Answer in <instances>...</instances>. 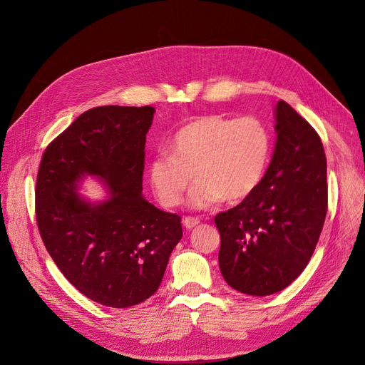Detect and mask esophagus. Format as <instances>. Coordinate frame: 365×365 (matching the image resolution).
I'll list each match as a JSON object with an SVG mask.
<instances>
[{
  "mask_svg": "<svg viewBox=\"0 0 365 365\" xmlns=\"http://www.w3.org/2000/svg\"><path fill=\"white\" fill-rule=\"evenodd\" d=\"M198 223H200V220L195 217H185L183 219V226L186 229H194L195 226H198Z\"/></svg>",
  "mask_w": 365,
  "mask_h": 365,
  "instance_id": "1",
  "label": "esophagus"
}]
</instances>
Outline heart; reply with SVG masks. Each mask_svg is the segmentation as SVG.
I'll list each match as a JSON object with an SVG mask.
<instances>
[{"label":"heart","mask_w":365,"mask_h":365,"mask_svg":"<svg viewBox=\"0 0 365 365\" xmlns=\"http://www.w3.org/2000/svg\"><path fill=\"white\" fill-rule=\"evenodd\" d=\"M272 153V136L256 117L229 118L205 115L182 127L170 153L148 164V182L164 207L182 202L190 180L189 205L207 210L222 200L238 202L259 187Z\"/></svg>","instance_id":"1"}]
</instances>
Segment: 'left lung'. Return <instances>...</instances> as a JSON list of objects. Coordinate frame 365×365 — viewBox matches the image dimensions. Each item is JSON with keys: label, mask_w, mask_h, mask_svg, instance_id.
Wrapping results in <instances>:
<instances>
[{"label": "left lung", "mask_w": 365, "mask_h": 365, "mask_svg": "<svg viewBox=\"0 0 365 365\" xmlns=\"http://www.w3.org/2000/svg\"><path fill=\"white\" fill-rule=\"evenodd\" d=\"M275 149L255 192L215 217L219 266L234 290L269 296L309 263L327 215V160L317 131L279 101Z\"/></svg>", "instance_id": "1"}]
</instances>
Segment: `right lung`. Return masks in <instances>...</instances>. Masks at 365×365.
<instances>
[{
  "label": "right lung",
  "mask_w": 365,
  "mask_h": 365,
  "mask_svg": "<svg viewBox=\"0 0 365 365\" xmlns=\"http://www.w3.org/2000/svg\"><path fill=\"white\" fill-rule=\"evenodd\" d=\"M152 106H99L81 113L46 149L36 178V223L48 255L84 296L130 308L158 290L183 232L178 215L142 195ZM107 197H84V178Z\"/></svg>",
  "instance_id": "1"
}]
</instances>
